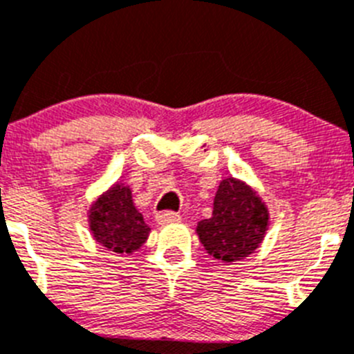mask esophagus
Wrapping results in <instances>:
<instances>
[{"mask_svg":"<svg viewBox=\"0 0 354 354\" xmlns=\"http://www.w3.org/2000/svg\"><path fill=\"white\" fill-rule=\"evenodd\" d=\"M155 221L158 224H171V222H176L180 221V213H174V212H162L155 216Z\"/></svg>","mask_w":354,"mask_h":354,"instance_id":"1","label":"esophagus"}]
</instances>
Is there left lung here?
<instances>
[{
    "label": "left lung",
    "instance_id": "1",
    "mask_svg": "<svg viewBox=\"0 0 354 354\" xmlns=\"http://www.w3.org/2000/svg\"><path fill=\"white\" fill-rule=\"evenodd\" d=\"M270 225L268 206L243 180L227 176L213 199V213L197 224L196 232L206 252L222 263L254 254Z\"/></svg>",
    "mask_w": 354,
    "mask_h": 354
}]
</instances>
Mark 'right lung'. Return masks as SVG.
Returning <instances> with one entry per match:
<instances>
[{
	"label": "right lung",
	"mask_w": 354,
	"mask_h": 354,
	"mask_svg": "<svg viewBox=\"0 0 354 354\" xmlns=\"http://www.w3.org/2000/svg\"><path fill=\"white\" fill-rule=\"evenodd\" d=\"M91 236L102 247L129 256L146 243L149 225L136 208L129 185L116 181L102 192L88 209Z\"/></svg>",
	"instance_id": "right-lung-1"
}]
</instances>
